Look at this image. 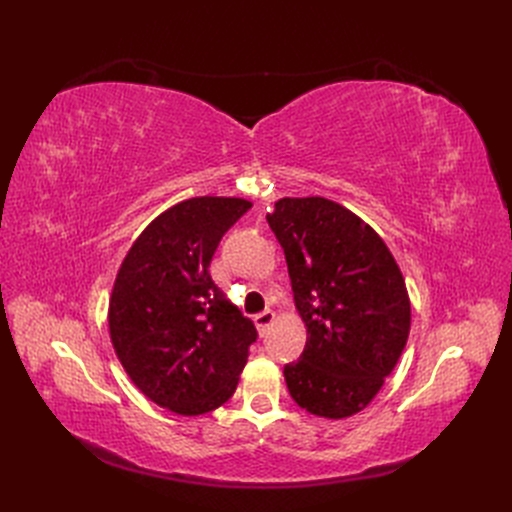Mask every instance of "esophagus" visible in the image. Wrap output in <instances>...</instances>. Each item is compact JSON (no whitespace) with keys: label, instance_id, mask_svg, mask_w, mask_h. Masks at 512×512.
<instances>
[{"label":"esophagus","instance_id":"1","mask_svg":"<svg viewBox=\"0 0 512 512\" xmlns=\"http://www.w3.org/2000/svg\"><path fill=\"white\" fill-rule=\"evenodd\" d=\"M274 319H276V313L272 309H265L259 315H255V326H257L259 336L267 334V330H270L274 324Z\"/></svg>","mask_w":512,"mask_h":512}]
</instances>
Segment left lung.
<instances>
[{
    "mask_svg": "<svg viewBox=\"0 0 512 512\" xmlns=\"http://www.w3.org/2000/svg\"><path fill=\"white\" fill-rule=\"evenodd\" d=\"M267 224L284 249L307 326L303 355L284 365L288 392L311 415L351 417L380 392L405 351V278L380 234L330 199L284 197Z\"/></svg>",
    "mask_w": 512,
    "mask_h": 512,
    "instance_id": "obj_1",
    "label": "left lung"
}]
</instances>
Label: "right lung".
<instances>
[{"instance_id":"obj_1","label":"right lung","mask_w":512,"mask_h":512,"mask_svg":"<svg viewBox=\"0 0 512 512\" xmlns=\"http://www.w3.org/2000/svg\"><path fill=\"white\" fill-rule=\"evenodd\" d=\"M251 205L186 199L157 215L118 270L107 313L114 351L134 386L178 415L222 407L257 340L253 321L209 276L222 236Z\"/></svg>"}]
</instances>
